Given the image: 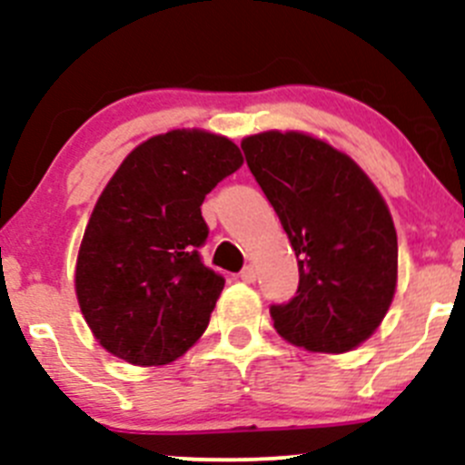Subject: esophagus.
I'll return each instance as SVG.
<instances>
[{
  "instance_id": "esophagus-1",
  "label": "esophagus",
  "mask_w": 465,
  "mask_h": 465,
  "mask_svg": "<svg viewBox=\"0 0 465 465\" xmlns=\"http://www.w3.org/2000/svg\"><path fill=\"white\" fill-rule=\"evenodd\" d=\"M238 276H241V281H245V283H254V281H256V267L247 265L245 270H242Z\"/></svg>"
}]
</instances>
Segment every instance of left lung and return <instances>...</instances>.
<instances>
[{
    "label": "left lung",
    "mask_w": 465,
    "mask_h": 465,
    "mask_svg": "<svg viewBox=\"0 0 465 465\" xmlns=\"http://www.w3.org/2000/svg\"><path fill=\"white\" fill-rule=\"evenodd\" d=\"M241 148L297 254V297L270 308L276 332L315 353L353 351L396 292L398 238L387 203L349 154L311 134L267 130Z\"/></svg>",
    "instance_id": "obj_1"
}]
</instances>
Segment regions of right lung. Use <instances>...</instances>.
<instances>
[{
  "label": "right lung",
  "mask_w": 465,
  "mask_h": 465,
  "mask_svg": "<svg viewBox=\"0 0 465 465\" xmlns=\"http://www.w3.org/2000/svg\"><path fill=\"white\" fill-rule=\"evenodd\" d=\"M242 166L232 139L171 130L139 143L94 206L76 297L105 351L139 367L180 358L209 326L224 279L204 265L206 193Z\"/></svg>",
  "instance_id": "obj_1"
}]
</instances>
